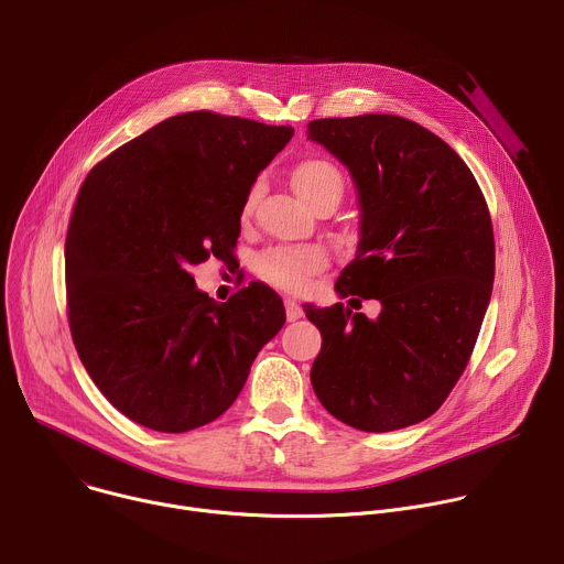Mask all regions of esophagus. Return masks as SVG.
Wrapping results in <instances>:
<instances>
[{
  "instance_id": "esophagus-1",
  "label": "esophagus",
  "mask_w": 564,
  "mask_h": 564,
  "mask_svg": "<svg viewBox=\"0 0 564 564\" xmlns=\"http://www.w3.org/2000/svg\"><path fill=\"white\" fill-rule=\"evenodd\" d=\"M283 305H285V316H288V321H296V318L303 316V307H301L294 299H285Z\"/></svg>"
}]
</instances>
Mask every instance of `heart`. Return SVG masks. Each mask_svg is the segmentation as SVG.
Returning a JSON list of instances; mask_svg holds the SVG:
<instances>
[{
    "label": "heart",
    "mask_w": 564,
    "mask_h": 564,
    "mask_svg": "<svg viewBox=\"0 0 564 564\" xmlns=\"http://www.w3.org/2000/svg\"><path fill=\"white\" fill-rule=\"evenodd\" d=\"M294 192L314 209L337 205L346 189L341 170L328 158H305L294 165L292 174ZM259 198V183H254L243 200V214L254 209ZM328 265V254L316 246H274L263 250L254 261V272L288 292H303L312 274Z\"/></svg>",
    "instance_id": "obj_1"
}]
</instances>
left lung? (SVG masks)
Returning a JSON list of instances; mask_svg holds the SVG:
<instances>
[{"label":"left lung","instance_id":"left-lung-1","mask_svg":"<svg viewBox=\"0 0 564 564\" xmlns=\"http://www.w3.org/2000/svg\"><path fill=\"white\" fill-rule=\"evenodd\" d=\"M307 138L359 192L357 257L335 290L380 301L377 319L344 303L305 305L324 344L310 381L339 422L388 433L431 417L462 377L496 276L491 214L464 160L422 124L383 113L321 118Z\"/></svg>","mask_w":564,"mask_h":564}]
</instances>
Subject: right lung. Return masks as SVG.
<instances>
[{
    "label": "right lung",
    "instance_id": "right-lung-1",
    "mask_svg": "<svg viewBox=\"0 0 564 564\" xmlns=\"http://www.w3.org/2000/svg\"><path fill=\"white\" fill-rule=\"evenodd\" d=\"M292 133L181 113L109 153L79 187L64 243L70 337L135 424L187 433L214 422L283 328V301L268 285L218 303L189 268L231 259L246 194Z\"/></svg>",
    "mask_w": 564,
    "mask_h": 564
}]
</instances>
